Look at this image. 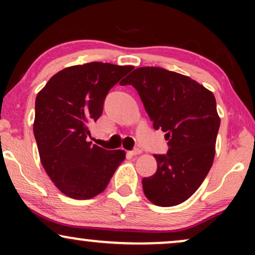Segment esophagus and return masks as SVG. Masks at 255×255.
Masks as SVG:
<instances>
[{"label": "esophagus", "instance_id": "34e87169", "mask_svg": "<svg viewBox=\"0 0 255 255\" xmlns=\"http://www.w3.org/2000/svg\"><path fill=\"white\" fill-rule=\"evenodd\" d=\"M140 148H134V150H131V151H129L128 152V153L130 154V156H136V154H139L140 153Z\"/></svg>", "mask_w": 255, "mask_h": 255}]
</instances>
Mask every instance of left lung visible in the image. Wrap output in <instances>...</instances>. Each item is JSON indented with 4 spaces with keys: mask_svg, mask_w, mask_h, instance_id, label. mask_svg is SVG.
<instances>
[{
    "mask_svg": "<svg viewBox=\"0 0 255 255\" xmlns=\"http://www.w3.org/2000/svg\"><path fill=\"white\" fill-rule=\"evenodd\" d=\"M121 85L139 93L154 129L169 150L154 154L157 171L142 178L146 198L163 207L191 198L211 169L221 125L212 92L189 77L159 67L136 68Z\"/></svg>",
    "mask_w": 255,
    "mask_h": 255,
    "instance_id": "8db88e82",
    "label": "left lung"
}]
</instances>
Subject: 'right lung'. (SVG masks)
<instances>
[{"instance_id":"add662e5","label":"right lung","mask_w":255,"mask_h":255,"mask_svg":"<svg viewBox=\"0 0 255 255\" xmlns=\"http://www.w3.org/2000/svg\"><path fill=\"white\" fill-rule=\"evenodd\" d=\"M133 66L90 62L55 74L37 95L33 133L40 162L63 194L91 199L107 188L126 158L87 141L89 126L103 113L111 87Z\"/></svg>"}]
</instances>
